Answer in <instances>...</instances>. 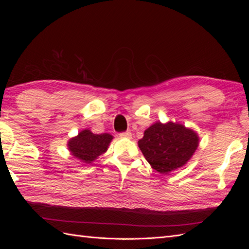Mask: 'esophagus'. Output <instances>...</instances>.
<instances>
[{
	"label": "esophagus",
	"mask_w": 249,
	"mask_h": 249,
	"mask_svg": "<svg viewBox=\"0 0 249 249\" xmlns=\"http://www.w3.org/2000/svg\"><path fill=\"white\" fill-rule=\"evenodd\" d=\"M119 136L122 138H126V139H131L132 138V133L130 131L124 132V133H120Z\"/></svg>",
	"instance_id": "1"
}]
</instances>
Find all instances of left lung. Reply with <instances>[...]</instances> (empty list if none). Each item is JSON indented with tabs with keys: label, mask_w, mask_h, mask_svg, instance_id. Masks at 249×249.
<instances>
[{
	"label": "left lung",
	"mask_w": 249,
	"mask_h": 249,
	"mask_svg": "<svg viewBox=\"0 0 249 249\" xmlns=\"http://www.w3.org/2000/svg\"><path fill=\"white\" fill-rule=\"evenodd\" d=\"M199 136L182 124L157 122L144 131L138 146L150 166L162 175L183 167L194 155Z\"/></svg>",
	"instance_id": "8db88e82"
}]
</instances>
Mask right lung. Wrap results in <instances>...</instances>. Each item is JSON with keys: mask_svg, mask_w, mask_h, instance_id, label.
<instances>
[{"mask_svg": "<svg viewBox=\"0 0 249 249\" xmlns=\"http://www.w3.org/2000/svg\"><path fill=\"white\" fill-rule=\"evenodd\" d=\"M113 138L108 133L94 134L89 129H84L67 141V147L73 158L87 165L107 152Z\"/></svg>", "mask_w": 249, "mask_h": 249, "instance_id": "add662e5", "label": "right lung"}]
</instances>
